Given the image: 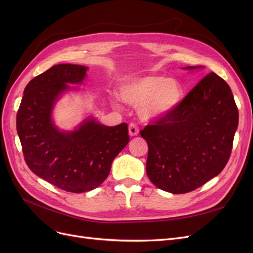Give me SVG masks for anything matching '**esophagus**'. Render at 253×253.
<instances>
[{"instance_id": "1", "label": "esophagus", "mask_w": 253, "mask_h": 253, "mask_svg": "<svg viewBox=\"0 0 253 253\" xmlns=\"http://www.w3.org/2000/svg\"><path fill=\"white\" fill-rule=\"evenodd\" d=\"M138 133H139V128L135 124H133V122H132V124L128 125V134L129 135L136 136Z\"/></svg>"}]
</instances>
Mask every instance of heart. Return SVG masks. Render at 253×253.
<instances>
[{
    "label": "heart",
    "instance_id": "obj_1",
    "mask_svg": "<svg viewBox=\"0 0 253 253\" xmlns=\"http://www.w3.org/2000/svg\"><path fill=\"white\" fill-rule=\"evenodd\" d=\"M119 95L124 102L138 106L142 119L151 120L167 116L177 108L183 90L178 81L150 75L122 84Z\"/></svg>",
    "mask_w": 253,
    "mask_h": 253
}]
</instances>
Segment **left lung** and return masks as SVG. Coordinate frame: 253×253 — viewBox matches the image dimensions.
<instances>
[{"instance_id":"left-lung-1","label":"left lung","mask_w":253,"mask_h":253,"mask_svg":"<svg viewBox=\"0 0 253 253\" xmlns=\"http://www.w3.org/2000/svg\"><path fill=\"white\" fill-rule=\"evenodd\" d=\"M237 125L230 86L215 73L206 75L173 112L140 131L149 145L148 177L173 194L200 188L227 165Z\"/></svg>"}]
</instances>
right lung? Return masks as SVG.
I'll return each instance as SVG.
<instances>
[{"label": "right lung", "mask_w": 253, "mask_h": 253, "mask_svg": "<svg viewBox=\"0 0 253 253\" xmlns=\"http://www.w3.org/2000/svg\"><path fill=\"white\" fill-rule=\"evenodd\" d=\"M87 67L58 64L30 80L17 114L24 159L36 175L67 192L82 193L108 177L114 158L129 141L126 122L106 126L90 118L73 132L52 124L51 110L66 83H81Z\"/></svg>", "instance_id": "right-lung-1"}]
</instances>
